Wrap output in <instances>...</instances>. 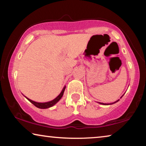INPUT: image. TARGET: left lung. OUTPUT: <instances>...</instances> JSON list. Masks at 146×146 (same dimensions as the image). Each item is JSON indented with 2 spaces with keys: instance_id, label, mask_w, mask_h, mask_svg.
<instances>
[{
  "instance_id": "1",
  "label": "left lung",
  "mask_w": 146,
  "mask_h": 146,
  "mask_svg": "<svg viewBox=\"0 0 146 146\" xmlns=\"http://www.w3.org/2000/svg\"><path fill=\"white\" fill-rule=\"evenodd\" d=\"M123 96H121V98H122V97H123ZM119 100H117V101H115V102H114V103H109V104H106V103H100V104H101V105H112V104H114V103H116V102H117V101H119Z\"/></svg>"
}]
</instances>
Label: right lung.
I'll list each match as a JSON object with an SVG mask.
<instances>
[{
	"mask_svg": "<svg viewBox=\"0 0 146 146\" xmlns=\"http://www.w3.org/2000/svg\"><path fill=\"white\" fill-rule=\"evenodd\" d=\"M65 89H66V86H64L63 90H62V91L61 92V93L60 94V95L57 97V98H55L54 100L50 101H49V102H47V103H38V102H35V101H32L30 99L27 98V97H25V98H26L28 99V100L30 101V102L33 104L34 106H36V107H38L39 108H47L51 107V106H52L53 105H54L55 104H56L58 102V101L60 99L62 98V97L63 96V94H64V92Z\"/></svg>",
	"mask_w": 146,
	"mask_h": 146,
	"instance_id": "add662e5",
	"label": "right lung"
}]
</instances>
